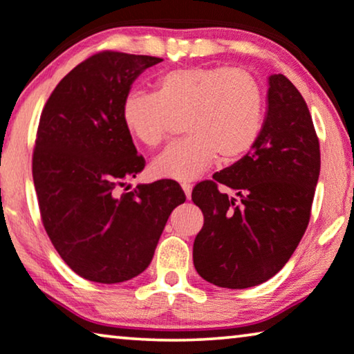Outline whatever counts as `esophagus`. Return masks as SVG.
<instances>
[{
    "instance_id": "esophagus-1",
    "label": "esophagus",
    "mask_w": 354,
    "mask_h": 354,
    "mask_svg": "<svg viewBox=\"0 0 354 354\" xmlns=\"http://www.w3.org/2000/svg\"><path fill=\"white\" fill-rule=\"evenodd\" d=\"M181 187H183L184 194H186V198H191V192H192V186H191V184H189V183H183Z\"/></svg>"
}]
</instances>
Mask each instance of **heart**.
Instances as JSON below:
<instances>
[{
    "label": "heart",
    "mask_w": 354,
    "mask_h": 354,
    "mask_svg": "<svg viewBox=\"0 0 354 354\" xmlns=\"http://www.w3.org/2000/svg\"><path fill=\"white\" fill-rule=\"evenodd\" d=\"M125 128L134 139L156 147L183 122L187 134L153 158L156 178L192 181L220 156L225 163L247 156L265 122V94L258 80L242 68L191 67L157 80V93L134 89L122 106Z\"/></svg>",
    "instance_id": "obj_1"
}]
</instances>
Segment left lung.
<instances>
[{
    "instance_id": "1",
    "label": "left lung",
    "mask_w": 354,
    "mask_h": 354,
    "mask_svg": "<svg viewBox=\"0 0 354 354\" xmlns=\"http://www.w3.org/2000/svg\"><path fill=\"white\" fill-rule=\"evenodd\" d=\"M268 83L260 139L241 160L192 191L203 213L194 266L218 287L247 288L277 274L310 223L321 170L319 139L290 80L277 73ZM220 187L236 196L227 198Z\"/></svg>"
}]
</instances>
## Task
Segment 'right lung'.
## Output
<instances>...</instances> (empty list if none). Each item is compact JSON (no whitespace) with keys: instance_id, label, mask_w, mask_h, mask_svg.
Wrapping results in <instances>:
<instances>
[{"instance_id":"add662e5","label":"right lung","mask_w":354,"mask_h":354,"mask_svg":"<svg viewBox=\"0 0 354 354\" xmlns=\"http://www.w3.org/2000/svg\"><path fill=\"white\" fill-rule=\"evenodd\" d=\"M162 61L94 54L59 82L39 117L32 173L43 226L62 260L88 281L141 274L173 208L186 201L171 179L118 192L146 165L123 123V101L134 80Z\"/></svg>"}]
</instances>
